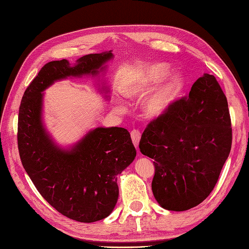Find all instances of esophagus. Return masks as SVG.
Returning a JSON list of instances; mask_svg holds the SVG:
<instances>
[{"label": "esophagus", "instance_id": "34e87169", "mask_svg": "<svg viewBox=\"0 0 249 249\" xmlns=\"http://www.w3.org/2000/svg\"><path fill=\"white\" fill-rule=\"evenodd\" d=\"M130 137H131V140H133V143L136 147L139 146V142H140V138H141V133L139 130L134 129L131 130L130 133Z\"/></svg>", "mask_w": 249, "mask_h": 249}]
</instances>
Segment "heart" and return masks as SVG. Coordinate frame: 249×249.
Instances as JSON below:
<instances>
[{"label": "heart", "instance_id": "heart-1", "mask_svg": "<svg viewBox=\"0 0 249 249\" xmlns=\"http://www.w3.org/2000/svg\"><path fill=\"white\" fill-rule=\"evenodd\" d=\"M167 71L166 64H156L153 65L144 72V80L140 86H126L123 89L126 96L136 97L144 94L150 89L153 83L160 80ZM179 84V79L178 76H174L170 79V81L158 89L152 96L147 99L144 106L145 114L149 118H157L166 112V110L171 105L172 100L176 97L177 89Z\"/></svg>", "mask_w": 249, "mask_h": 249}]
</instances>
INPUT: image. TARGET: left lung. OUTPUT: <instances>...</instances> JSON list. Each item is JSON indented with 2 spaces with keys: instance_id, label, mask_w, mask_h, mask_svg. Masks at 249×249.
Returning <instances> with one entry per match:
<instances>
[{
  "instance_id": "8db88e82",
  "label": "left lung",
  "mask_w": 249,
  "mask_h": 249,
  "mask_svg": "<svg viewBox=\"0 0 249 249\" xmlns=\"http://www.w3.org/2000/svg\"><path fill=\"white\" fill-rule=\"evenodd\" d=\"M231 144L227 97L216 78L204 73L188 96L172 102L141 136V153L154 160L157 202L177 212L200 204L217 183Z\"/></svg>"
}]
</instances>
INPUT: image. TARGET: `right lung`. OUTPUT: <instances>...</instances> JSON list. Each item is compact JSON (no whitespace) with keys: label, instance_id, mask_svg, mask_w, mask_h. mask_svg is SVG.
<instances>
[{"label":"right lung","instance_id":"1","mask_svg":"<svg viewBox=\"0 0 249 249\" xmlns=\"http://www.w3.org/2000/svg\"><path fill=\"white\" fill-rule=\"evenodd\" d=\"M111 52L88 54L75 66L66 60L47 63L26 88L18 115V150L38 193L66 217L94 223L112 212L119 197L116 176L129 166L136 149L127 129H94L71 151L60 150L41 124V92L59 79L96 75Z\"/></svg>","mask_w":249,"mask_h":249}]
</instances>
